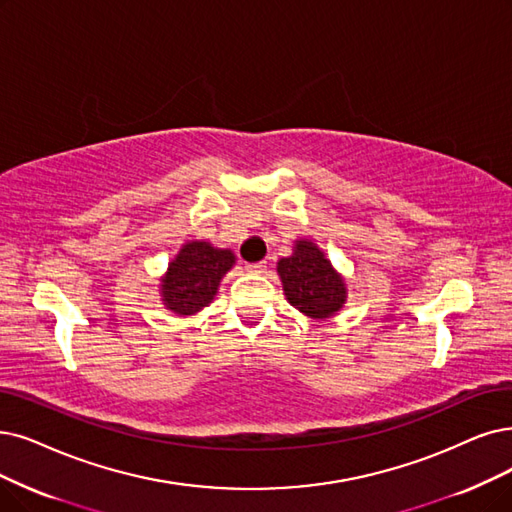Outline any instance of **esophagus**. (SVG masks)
Masks as SVG:
<instances>
[{"label":"esophagus","mask_w":512,"mask_h":512,"mask_svg":"<svg viewBox=\"0 0 512 512\" xmlns=\"http://www.w3.org/2000/svg\"><path fill=\"white\" fill-rule=\"evenodd\" d=\"M264 269H267V262H250V264H245V271L248 273H262Z\"/></svg>","instance_id":"1"}]
</instances>
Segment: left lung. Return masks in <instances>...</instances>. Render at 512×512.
Listing matches in <instances>:
<instances>
[{
    "instance_id": "8db88e82",
    "label": "left lung",
    "mask_w": 512,
    "mask_h": 512,
    "mask_svg": "<svg viewBox=\"0 0 512 512\" xmlns=\"http://www.w3.org/2000/svg\"><path fill=\"white\" fill-rule=\"evenodd\" d=\"M283 294L302 315L330 319L346 302V283L332 262L309 239H298L294 252L277 262Z\"/></svg>"
}]
</instances>
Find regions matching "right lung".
Masks as SVG:
<instances>
[{"label":"right lung","mask_w":512,"mask_h":512,"mask_svg":"<svg viewBox=\"0 0 512 512\" xmlns=\"http://www.w3.org/2000/svg\"><path fill=\"white\" fill-rule=\"evenodd\" d=\"M235 264L231 250L214 248L208 241H187L161 277V300L172 313L187 317L208 306L220 279Z\"/></svg>","instance_id":"1"}]
</instances>
